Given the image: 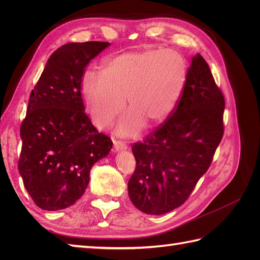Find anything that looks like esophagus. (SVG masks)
<instances>
[{
    "label": "esophagus",
    "instance_id": "1",
    "mask_svg": "<svg viewBox=\"0 0 260 260\" xmlns=\"http://www.w3.org/2000/svg\"><path fill=\"white\" fill-rule=\"evenodd\" d=\"M126 148H127V145L124 142H120L117 140L114 141V150L115 151H125Z\"/></svg>",
    "mask_w": 260,
    "mask_h": 260
}]
</instances>
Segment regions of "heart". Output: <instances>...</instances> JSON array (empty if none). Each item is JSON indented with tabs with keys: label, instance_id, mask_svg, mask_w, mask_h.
Masks as SVG:
<instances>
[{
	"label": "heart",
	"instance_id": "obj_1",
	"mask_svg": "<svg viewBox=\"0 0 260 260\" xmlns=\"http://www.w3.org/2000/svg\"><path fill=\"white\" fill-rule=\"evenodd\" d=\"M186 62L172 49L144 48L105 59L99 74L86 73L80 82L88 113L101 128H106L127 106L131 108L118 126V134L137 133L146 120L158 125L178 106L185 87Z\"/></svg>",
	"mask_w": 260,
	"mask_h": 260
}]
</instances>
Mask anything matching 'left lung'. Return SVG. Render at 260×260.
I'll use <instances>...</instances> for the list:
<instances>
[{
  "label": "left lung",
  "mask_w": 260,
  "mask_h": 260,
  "mask_svg": "<svg viewBox=\"0 0 260 260\" xmlns=\"http://www.w3.org/2000/svg\"><path fill=\"white\" fill-rule=\"evenodd\" d=\"M223 110V93L206 60L197 53L172 115L132 146L136 168L128 181V196L137 209L163 214L186 201L222 140Z\"/></svg>",
  "instance_id": "obj_1"
}]
</instances>
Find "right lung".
<instances>
[{
  "label": "right lung",
  "instance_id": "add662e5",
  "mask_svg": "<svg viewBox=\"0 0 260 260\" xmlns=\"http://www.w3.org/2000/svg\"><path fill=\"white\" fill-rule=\"evenodd\" d=\"M109 45L88 41L60 47L31 91L20 128L19 172L43 210L66 209L79 200L91 167L112 150V140L85 113L80 91L87 64Z\"/></svg>",
  "mask_w": 260,
  "mask_h": 260
}]
</instances>
